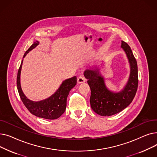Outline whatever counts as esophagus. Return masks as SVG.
<instances>
[{"instance_id": "obj_1", "label": "esophagus", "mask_w": 157, "mask_h": 157, "mask_svg": "<svg viewBox=\"0 0 157 157\" xmlns=\"http://www.w3.org/2000/svg\"><path fill=\"white\" fill-rule=\"evenodd\" d=\"M77 81H78V83H79V84H81V83H85V78L84 77H83V76H79L78 78V79H77Z\"/></svg>"}]
</instances>
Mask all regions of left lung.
<instances>
[{
  "mask_svg": "<svg viewBox=\"0 0 157 157\" xmlns=\"http://www.w3.org/2000/svg\"><path fill=\"white\" fill-rule=\"evenodd\" d=\"M121 48L125 52L130 65V74L126 84L118 92L107 87L102 75L104 62L101 61L89 66L84 71V76L91 90L90 102L93 111L103 117L117 114L128 107L133 101L138 86L137 64L130 46L121 40Z\"/></svg>",
  "mask_w": 157,
  "mask_h": 157,
  "instance_id": "obj_1",
  "label": "left lung"
}]
</instances>
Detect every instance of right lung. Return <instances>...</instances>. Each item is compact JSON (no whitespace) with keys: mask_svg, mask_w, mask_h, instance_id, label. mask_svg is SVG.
I'll list each match as a JSON object with an SVG mask.
<instances>
[{"mask_svg":"<svg viewBox=\"0 0 157 157\" xmlns=\"http://www.w3.org/2000/svg\"><path fill=\"white\" fill-rule=\"evenodd\" d=\"M39 44L38 40H36L24 54L25 57L33 49ZM23 60L21 61L17 76V88L21 99L27 109L37 117L48 120H55L59 118L65 112L67 106V98L71 90L76 86L77 83L76 76H74L64 80L56 91L44 100L33 101L28 98L23 92L21 86L20 76Z\"/></svg>","mask_w":157,"mask_h":157,"instance_id":"1","label":"right lung"}]
</instances>
